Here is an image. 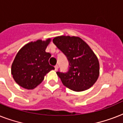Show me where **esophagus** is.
I'll use <instances>...</instances> for the list:
<instances>
[{
	"mask_svg": "<svg viewBox=\"0 0 123 123\" xmlns=\"http://www.w3.org/2000/svg\"><path fill=\"white\" fill-rule=\"evenodd\" d=\"M57 69H58V66H57V65H55V70L57 71Z\"/></svg>",
	"mask_w": 123,
	"mask_h": 123,
	"instance_id": "esophagus-1",
	"label": "esophagus"
}]
</instances>
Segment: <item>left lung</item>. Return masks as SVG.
Returning <instances> with one entry per match:
<instances>
[{"mask_svg": "<svg viewBox=\"0 0 123 123\" xmlns=\"http://www.w3.org/2000/svg\"><path fill=\"white\" fill-rule=\"evenodd\" d=\"M53 42L66 55L70 66L66 73H56L64 85L74 92L92 87L98 78L100 66L97 57L90 46L74 36L56 37Z\"/></svg>", "mask_w": 123, "mask_h": 123, "instance_id": "1", "label": "left lung"}]
</instances>
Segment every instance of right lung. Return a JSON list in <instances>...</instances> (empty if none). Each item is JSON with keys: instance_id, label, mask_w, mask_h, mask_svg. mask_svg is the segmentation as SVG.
I'll list each match as a JSON object with an SVG mask.
<instances>
[{"instance_id": "1", "label": "right lung", "mask_w": 123, "mask_h": 123, "mask_svg": "<svg viewBox=\"0 0 123 123\" xmlns=\"http://www.w3.org/2000/svg\"><path fill=\"white\" fill-rule=\"evenodd\" d=\"M50 41L51 38L31 42L17 53L12 64L11 74L21 87L34 89L42 82L49 72L55 69L49 62L51 54L45 52Z\"/></svg>"}]
</instances>
